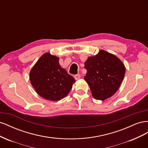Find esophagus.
<instances>
[{"instance_id":"34e87169","label":"esophagus","mask_w":148,"mask_h":148,"mask_svg":"<svg viewBox=\"0 0 148 148\" xmlns=\"http://www.w3.org/2000/svg\"><path fill=\"white\" fill-rule=\"evenodd\" d=\"M74 77H75V79L76 80H78V79H79L80 78H81V76H80L79 74H77V75H75L74 76Z\"/></svg>"}]
</instances>
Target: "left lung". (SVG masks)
<instances>
[{
  "mask_svg": "<svg viewBox=\"0 0 148 148\" xmlns=\"http://www.w3.org/2000/svg\"><path fill=\"white\" fill-rule=\"evenodd\" d=\"M84 69L87 73L84 79L92 96L101 101L106 100L117 92L126 70L117 57L104 50H101L95 56L89 57L84 62Z\"/></svg>",
  "mask_w": 148,
  "mask_h": 148,
  "instance_id": "left-lung-1",
  "label": "left lung"
}]
</instances>
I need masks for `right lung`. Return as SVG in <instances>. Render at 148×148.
<instances>
[{"mask_svg": "<svg viewBox=\"0 0 148 148\" xmlns=\"http://www.w3.org/2000/svg\"><path fill=\"white\" fill-rule=\"evenodd\" d=\"M29 79L38 95L52 101L66 97L75 82L60 65L59 58L49 52L44 53L31 69Z\"/></svg>", "mask_w": 148, "mask_h": 148, "instance_id": "add662e5", "label": "right lung"}]
</instances>
